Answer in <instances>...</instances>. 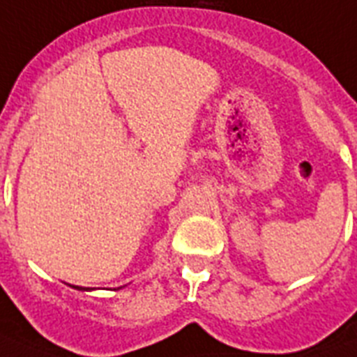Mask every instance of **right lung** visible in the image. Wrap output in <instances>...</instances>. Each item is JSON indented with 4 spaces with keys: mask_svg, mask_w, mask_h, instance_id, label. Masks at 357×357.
I'll return each instance as SVG.
<instances>
[{
    "mask_svg": "<svg viewBox=\"0 0 357 357\" xmlns=\"http://www.w3.org/2000/svg\"><path fill=\"white\" fill-rule=\"evenodd\" d=\"M70 287L76 290H94V289H91V287H76V285H70ZM118 289H121V287H118Z\"/></svg>",
    "mask_w": 357,
    "mask_h": 357,
    "instance_id": "obj_1",
    "label": "right lung"
}]
</instances>
